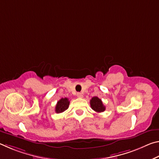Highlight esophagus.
Returning a JSON list of instances; mask_svg holds the SVG:
<instances>
[{
	"label": "esophagus",
	"mask_w": 159,
	"mask_h": 159,
	"mask_svg": "<svg viewBox=\"0 0 159 159\" xmlns=\"http://www.w3.org/2000/svg\"><path fill=\"white\" fill-rule=\"evenodd\" d=\"M76 95H77L78 98H83V94L80 93H78Z\"/></svg>",
	"instance_id": "esophagus-1"
}]
</instances>
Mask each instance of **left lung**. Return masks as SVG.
<instances>
[{
  "mask_svg": "<svg viewBox=\"0 0 159 159\" xmlns=\"http://www.w3.org/2000/svg\"><path fill=\"white\" fill-rule=\"evenodd\" d=\"M90 104L91 108L96 112H103L106 109L105 107L104 106L103 103H102L101 99L98 98V97H93V98L90 99Z\"/></svg>",
  "mask_w": 159,
  "mask_h": 159,
  "instance_id": "obj_1",
  "label": "left lung"
}]
</instances>
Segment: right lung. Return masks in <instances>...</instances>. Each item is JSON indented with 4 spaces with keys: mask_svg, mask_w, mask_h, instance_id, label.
<instances>
[{
    "mask_svg": "<svg viewBox=\"0 0 159 159\" xmlns=\"http://www.w3.org/2000/svg\"><path fill=\"white\" fill-rule=\"evenodd\" d=\"M70 102L69 101V99L66 98H61L57 102V104L55 107V112L57 114L64 112L65 110L69 108Z\"/></svg>",
    "mask_w": 159,
    "mask_h": 159,
    "instance_id": "obj_1",
    "label": "right lung"
}]
</instances>
